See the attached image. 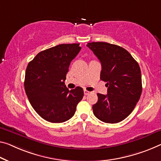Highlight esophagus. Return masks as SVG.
Segmentation results:
<instances>
[{"instance_id":"obj_1","label":"esophagus","mask_w":161,"mask_h":161,"mask_svg":"<svg viewBox=\"0 0 161 161\" xmlns=\"http://www.w3.org/2000/svg\"><path fill=\"white\" fill-rule=\"evenodd\" d=\"M83 92H84V94H85V95H88L89 93H90V92H89V91H87V90H84Z\"/></svg>"}]
</instances>
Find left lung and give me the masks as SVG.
Segmentation results:
<instances>
[{
	"label": "left lung",
	"instance_id": "obj_1",
	"mask_svg": "<svg viewBox=\"0 0 161 161\" xmlns=\"http://www.w3.org/2000/svg\"><path fill=\"white\" fill-rule=\"evenodd\" d=\"M87 47L100 60V78L106 82L107 94L97 93L93 106L96 118L106 123H118L134 109L142 93L140 66L129 52L107 42H89Z\"/></svg>",
	"mask_w": 161,
	"mask_h": 161
}]
</instances>
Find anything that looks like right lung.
Here are the masks:
<instances>
[{
    "mask_svg": "<svg viewBox=\"0 0 161 161\" xmlns=\"http://www.w3.org/2000/svg\"><path fill=\"white\" fill-rule=\"evenodd\" d=\"M79 44H62L42 51L27 65L24 88L29 102L44 120L61 123L75 114L83 90L65 85L70 64L80 52Z\"/></svg>",
    "mask_w": 161,
    "mask_h": 161,
    "instance_id": "1",
    "label": "right lung"
}]
</instances>
